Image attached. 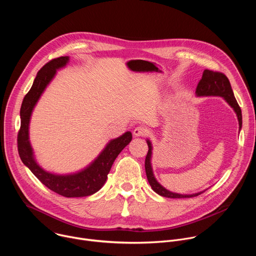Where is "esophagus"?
<instances>
[{"mask_svg": "<svg viewBox=\"0 0 256 256\" xmlns=\"http://www.w3.org/2000/svg\"><path fill=\"white\" fill-rule=\"evenodd\" d=\"M149 132L148 130L144 128V126H138L134 130V136H146Z\"/></svg>", "mask_w": 256, "mask_h": 256, "instance_id": "34e87169", "label": "esophagus"}]
</instances>
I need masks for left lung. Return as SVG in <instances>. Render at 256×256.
Returning a JSON list of instances; mask_svg holds the SVG:
<instances>
[{
    "label": "left lung",
    "instance_id": "8db88e82",
    "mask_svg": "<svg viewBox=\"0 0 256 256\" xmlns=\"http://www.w3.org/2000/svg\"><path fill=\"white\" fill-rule=\"evenodd\" d=\"M196 95L198 97H208V96H218L222 97L235 112L237 116V120L239 122V130L242 128V114H241V109L235 99L233 90L231 88V84L229 82V79L222 74V72H214L210 70H204L202 72V77L200 80L196 89ZM147 144L149 147V151L147 156H146V161H144V169H146V174H147V178L149 184L152 188V190L164 198H194L198 196L200 194H202L204 190L192 194H176L168 190H166L164 186H162L157 179L155 178V175L153 173V168H152V142L149 138H147Z\"/></svg>",
    "mask_w": 256,
    "mask_h": 256
}]
</instances>
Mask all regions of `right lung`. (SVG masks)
I'll list each match as a JSON object with an SVG mask.
<instances>
[{"mask_svg": "<svg viewBox=\"0 0 256 256\" xmlns=\"http://www.w3.org/2000/svg\"><path fill=\"white\" fill-rule=\"evenodd\" d=\"M68 62V56L54 58L44 64L36 75L20 109L21 126L18 132V151L23 164L50 190L66 198H83L94 194L104 186L114 160L130 142L132 136L130 132H126L120 136L110 140L94 161L74 173L48 172L38 163L29 140L30 118L35 105L56 77V70L64 68Z\"/></svg>", "mask_w": 256, "mask_h": 256, "instance_id": "1", "label": "right lung"}]
</instances>
